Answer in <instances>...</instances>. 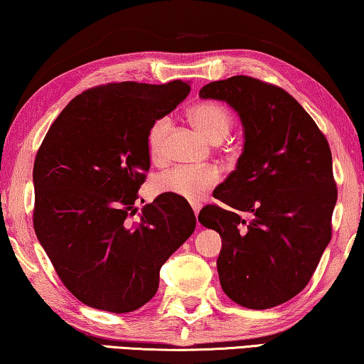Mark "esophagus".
<instances>
[{
    "label": "esophagus",
    "instance_id": "obj_1",
    "mask_svg": "<svg viewBox=\"0 0 364 364\" xmlns=\"http://www.w3.org/2000/svg\"><path fill=\"white\" fill-rule=\"evenodd\" d=\"M192 208H193V213H195V216H198V213H200V208H201V205H200V203H196V201H192Z\"/></svg>",
    "mask_w": 364,
    "mask_h": 364
}]
</instances>
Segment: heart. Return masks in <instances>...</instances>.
Instances as JSON below:
<instances>
[{"mask_svg": "<svg viewBox=\"0 0 364 364\" xmlns=\"http://www.w3.org/2000/svg\"><path fill=\"white\" fill-rule=\"evenodd\" d=\"M188 119L193 126L213 143L223 141L232 129V114L224 105L218 101H203L188 111ZM171 129L169 117H159L153 122L148 132V151L150 156L158 159L164 150V140ZM219 181L216 168H188L177 166L161 174L154 188L159 193H171L190 201L200 200L206 190L213 188Z\"/></svg>", "mask_w": 364, "mask_h": 364, "instance_id": "heart-1", "label": "heart"}]
</instances>
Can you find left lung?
Listing matches in <instances>:
<instances>
[{
	"instance_id": "1",
	"label": "left lung",
	"mask_w": 364,
	"mask_h": 364,
	"mask_svg": "<svg viewBox=\"0 0 364 364\" xmlns=\"http://www.w3.org/2000/svg\"><path fill=\"white\" fill-rule=\"evenodd\" d=\"M203 100L225 101L243 126V151L198 221L219 232L221 287L267 309L306 287L331 242L337 201L329 143L291 95L247 75L211 82Z\"/></svg>"
}]
</instances>
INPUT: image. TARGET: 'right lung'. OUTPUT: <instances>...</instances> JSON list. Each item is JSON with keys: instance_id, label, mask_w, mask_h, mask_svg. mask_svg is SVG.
Listing matches in <instances>:
<instances>
[{"instance_id": "1", "label": "right lung", "mask_w": 364, "mask_h": 364, "mask_svg": "<svg viewBox=\"0 0 364 364\" xmlns=\"http://www.w3.org/2000/svg\"><path fill=\"white\" fill-rule=\"evenodd\" d=\"M188 82H119L75 97L41 143L33 164V228L77 300L111 313L150 301L159 269L193 234L186 198L159 195L135 208L150 169L148 132L177 108Z\"/></svg>"}]
</instances>
